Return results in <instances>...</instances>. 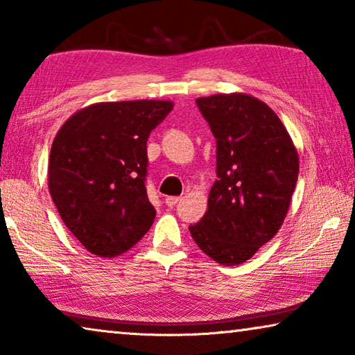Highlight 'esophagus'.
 I'll list each match as a JSON object with an SVG mask.
<instances>
[{"instance_id":"1","label":"esophagus","mask_w":355,"mask_h":355,"mask_svg":"<svg viewBox=\"0 0 355 355\" xmlns=\"http://www.w3.org/2000/svg\"><path fill=\"white\" fill-rule=\"evenodd\" d=\"M166 205L167 207H173V205H177L178 202H182V197H173V196H169V197H166Z\"/></svg>"}]
</instances>
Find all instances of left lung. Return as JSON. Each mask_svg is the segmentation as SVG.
<instances>
[{"label": "left lung", "instance_id": "8db88e82", "mask_svg": "<svg viewBox=\"0 0 355 355\" xmlns=\"http://www.w3.org/2000/svg\"><path fill=\"white\" fill-rule=\"evenodd\" d=\"M196 101L218 144V180L205 216L189 232L203 254L236 266L280 230L296 188L299 155L264 101L241 92Z\"/></svg>", "mask_w": 355, "mask_h": 355}]
</instances>
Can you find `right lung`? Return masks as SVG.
Here are the masks:
<instances>
[{
    "label": "right lung",
    "instance_id": "1",
    "mask_svg": "<svg viewBox=\"0 0 355 355\" xmlns=\"http://www.w3.org/2000/svg\"><path fill=\"white\" fill-rule=\"evenodd\" d=\"M172 107L169 100L103 101L71 114L59 128L48 189L65 227L91 254L117 257L152 227L147 139Z\"/></svg>",
    "mask_w": 355,
    "mask_h": 355
}]
</instances>
